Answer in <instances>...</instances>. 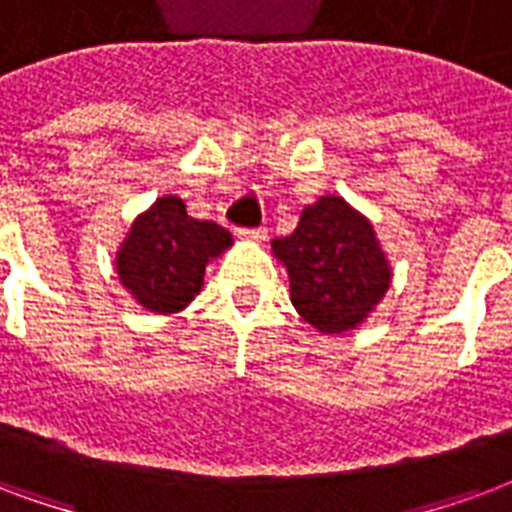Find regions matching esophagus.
<instances>
[{"mask_svg":"<svg viewBox=\"0 0 512 512\" xmlns=\"http://www.w3.org/2000/svg\"><path fill=\"white\" fill-rule=\"evenodd\" d=\"M240 237L248 242H264L267 240V229H240Z\"/></svg>","mask_w":512,"mask_h":512,"instance_id":"obj_1","label":"esophagus"}]
</instances>
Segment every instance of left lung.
Segmentation results:
<instances>
[{"label":"left lung","mask_w":512,"mask_h":512,"mask_svg":"<svg viewBox=\"0 0 512 512\" xmlns=\"http://www.w3.org/2000/svg\"><path fill=\"white\" fill-rule=\"evenodd\" d=\"M272 253L289 272L297 313L324 335L357 330L393 283L371 220L341 196L308 204L297 229L272 240Z\"/></svg>","instance_id":"1"}]
</instances>
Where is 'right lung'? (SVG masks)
I'll use <instances>...</instances> for the list:
<instances>
[{
	"mask_svg": "<svg viewBox=\"0 0 512 512\" xmlns=\"http://www.w3.org/2000/svg\"><path fill=\"white\" fill-rule=\"evenodd\" d=\"M231 234L190 218L179 196H163L133 220L114 259L119 283L149 313H179L204 286L212 259L229 251Z\"/></svg>",
	"mask_w": 512,
	"mask_h": 512,
	"instance_id": "right-lung-1",
	"label": "right lung"
}]
</instances>
